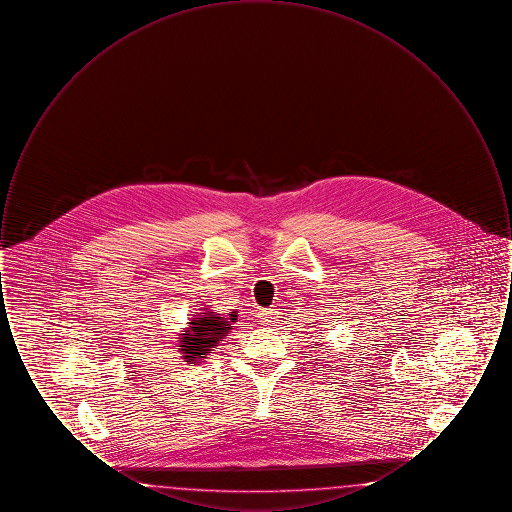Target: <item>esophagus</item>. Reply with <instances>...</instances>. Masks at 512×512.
Returning <instances> with one entry per match:
<instances>
[{
    "mask_svg": "<svg viewBox=\"0 0 512 512\" xmlns=\"http://www.w3.org/2000/svg\"><path fill=\"white\" fill-rule=\"evenodd\" d=\"M276 318V311L274 309H261L259 311V322L261 324H272Z\"/></svg>",
    "mask_w": 512,
    "mask_h": 512,
    "instance_id": "obj_1",
    "label": "esophagus"
}]
</instances>
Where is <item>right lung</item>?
Here are the masks:
<instances>
[{
  "label": "right lung",
  "instance_id": "obj_1",
  "mask_svg": "<svg viewBox=\"0 0 512 512\" xmlns=\"http://www.w3.org/2000/svg\"><path fill=\"white\" fill-rule=\"evenodd\" d=\"M238 320V311L232 313H213L205 309L203 313H195L190 326L178 338V351L182 353L184 363L194 365L197 361L207 359L209 353L215 351L224 336L232 330V324Z\"/></svg>",
  "mask_w": 512,
  "mask_h": 512
}]
</instances>
